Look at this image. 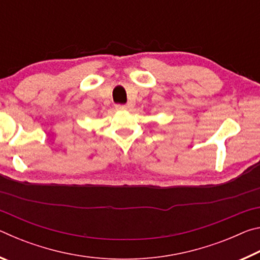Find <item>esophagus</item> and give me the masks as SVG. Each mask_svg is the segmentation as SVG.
Instances as JSON below:
<instances>
[{"label":"esophagus","instance_id":"obj_1","mask_svg":"<svg viewBox=\"0 0 260 260\" xmlns=\"http://www.w3.org/2000/svg\"><path fill=\"white\" fill-rule=\"evenodd\" d=\"M116 110H118V111H125V110H127V105L117 104L116 105Z\"/></svg>","mask_w":260,"mask_h":260}]
</instances>
